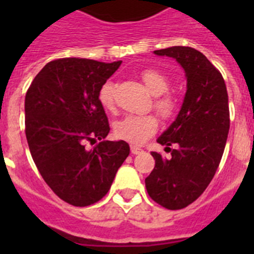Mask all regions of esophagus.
<instances>
[{
  "label": "esophagus",
  "mask_w": 254,
  "mask_h": 254,
  "mask_svg": "<svg viewBox=\"0 0 254 254\" xmlns=\"http://www.w3.org/2000/svg\"><path fill=\"white\" fill-rule=\"evenodd\" d=\"M142 151V150L140 149V147H137V146H133V145H132L131 146V152L133 155H137V154H140V152Z\"/></svg>",
  "instance_id": "1"
}]
</instances>
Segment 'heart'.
<instances>
[{"label": "heart", "instance_id": "b5f03b06", "mask_svg": "<svg viewBox=\"0 0 254 254\" xmlns=\"http://www.w3.org/2000/svg\"><path fill=\"white\" fill-rule=\"evenodd\" d=\"M141 78L152 95H162L155 100V108L159 114L165 120H169L176 116L178 112L177 99L172 95H163L169 89V78L158 69H145L141 72ZM114 89L116 86L112 81H107L100 87L99 102L105 109L113 108ZM158 127L159 122L154 116H127L116 123L114 133L121 140H125L133 145H141L156 132Z\"/></svg>", "mask_w": 254, "mask_h": 254}]
</instances>
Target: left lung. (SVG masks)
Masks as SVG:
<instances>
[{
    "instance_id": "1",
    "label": "left lung",
    "mask_w": 254,
    "mask_h": 254,
    "mask_svg": "<svg viewBox=\"0 0 254 254\" xmlns=\"http://www.w3.org/2000/svg\"><path fill=\"white\" fill-rule=\"evenodd\" d=\"M154 53L181 64L187 91L176 121L158 138L172 158L151 152L155 167L145 185L155 202L181 210L203 193L219 167L230 127L228 91L219 69L194 48L176 46Z\"/></svg>"
}]
</instances>
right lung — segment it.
<instances>
[{
  "label": "right lung",
  "instance_id": "right-lung-1",
  "mask_svg": "<svg viewBox=\"0 0 254 254\" xmlns=\"http://www.w3.org/2000/svg\"><path fill=\"white\" fill-rule=\"evenodd\" d=\"M122 61L61 58L42 68L25 95V133L40 176L69 205L102 199L129 155L126 141H107L111 128L100 87ZM100 142L87 150V140Z\"/></svg>",
  "mask_w": 254,
  "mask_h": 254
}]
</instances>
